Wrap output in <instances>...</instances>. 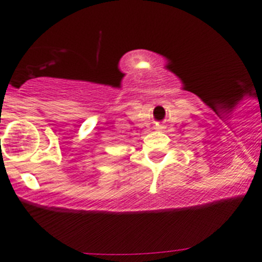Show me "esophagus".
<instances>
[{
    "label": "esophagus",
    "mask_w": 262,
    "mask_h": 262,
    "mask_svg": "<svg viewBox=\"0 0 262 262\" xmlns=\"http://www.w3.org/2000/svg\"><path fill=\"white\" fill-rule=\"evenodd\" d=\"M159 129H164V126H162V125H159Z\"/></svg>",
    "instance_id": "esophagus-1"
}]
</instances>
